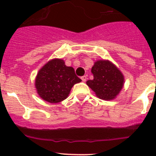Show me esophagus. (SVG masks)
I'll list each match as a JSON object with an SVG mask.
<instances>
[{"instance_id":"1","label":"esophagus","mask_w":156,"mask_h":156,"mask_svg":"<svg viewBox=\"0 0 156 156\" xmlns=\"http://www.w3.org/2000/svg\"><path fill=\"white\" fill-rule=\"evenodd\" d=\"M81 80H82V81H84V82H85L86 81H87V76H86V75H84V76H82L81 77Z\"/></svg>"}]
</instances>
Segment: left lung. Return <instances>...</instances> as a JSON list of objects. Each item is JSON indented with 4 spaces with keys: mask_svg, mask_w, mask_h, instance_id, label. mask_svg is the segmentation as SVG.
Listing matches in <instances>:
<instances>
[{
    "mask_svg": "<svg viewBox=\"0 0 156 156\" xmlns=\"http://www.w3.org/2000/svg\"><path fill=\"white\" fill-rule=\"evenodd\" d=\"M94 79L87 84L97 97L105 100H113L119 94L124 84V76L119 69L108 60H99L91 69Z\"/></svg>",
    "mask_w": 156,
    "mask_h": 156,
    "instance_id": "1",
    "label": "left lung"
}]
</instances>
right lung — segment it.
Instances as JSON below:
<instances>
[{
    "label": "right lung",
    "mask_w": 156,
    "mask_h": 156,
    "mask_svg": "<svg viewBox=\"0 0 156 156\" xmlns=\"http://www.w3.org/2000/svg\"><path fill=\"white\" fill-rule=\"evenodd\" d=\"M81 81L72 67L66 66L62 59H54L39 71L35 87L43 100L57 103L66 99L74 84Z\"/></svg>",
    "instance_id": "1"
}]
</instances>
